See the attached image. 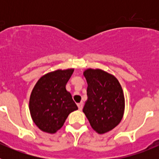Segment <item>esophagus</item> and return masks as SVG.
Here are the masks:
<instances>
[{"instance_id": "obj_1", "label": "esophagus", "mask_w": 159, "mask_h": 159, "mask_svg": "<svg viewBox=\"0 0 159 159\" xmlns=\"http://www.w3.org/2000/svg\"><path fill=\"white\" fill-rule=\"evenodd\" d=\"M83 106H84V104H83V102H80V103H78L79 110H80V111H82V109H83Z\"/></svg>"}]
</instances>
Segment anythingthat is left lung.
Returning a JSON list of instances; mask_svg holds the SVG:
<instances>
[{
  "mask_svg": "<svg viewBox=\"0 0 159 159\" xmlns=\"http://www.w3.org/2000/svg\"><path fill=\"white\" fill-rule=\"evenodd\" d=\"M88 83L83 111L92 128L99 134L110 131L120 123L124 113L125 99L119 80L100 69L84 72Z\"/></svg>",
  "mask_w": 159,
  "mask_h": 159,
  "instance_id": "1",
  "label": "left lung"
}]
</instances>
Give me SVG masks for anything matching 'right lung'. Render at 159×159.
I'll use <instances>...</instances> for the list:
<instances>
[{
  "mask_svg": "<svg viewBox=\"0 0 159 159\" xmlns=\"http://www.w3.org/2000/svg\"><path fill=\"white\" fill-rule=\"evenodd\" d=\"M74 69L57 70L43 75L30 95L31 116L42 131L54 134L63 127L71 112L78 109L66 84Z\"/></svg>",
  "mask_w": 159,
  "mask_h": 159,
  "instance_id": "obj_1",
  "label": "right lung"
}]
</instances>
